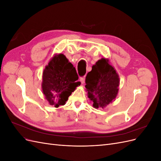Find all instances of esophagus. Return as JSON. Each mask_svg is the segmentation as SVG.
<instances>
[{"instance_id":"obj_1","label":"esophagus","mask_w":161,"mask_h":161,"mask_svg":"<svg viewBox=\"0 0 161 161\" xmlns=\"http://www.w3.org/2000/svg\"><path fill=\"white\" fill-rule=\"evenodd\" d=\"M85 77H80V81L81 82V85H83L85 83Z\"/></svg>"}]
</instances>
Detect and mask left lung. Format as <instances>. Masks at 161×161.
Returning <instances> with one entry per match:
<instances>
[{"instance_id": "left-lung-1", "label": "left lung", "mask_w": 161, "mask_h": 161, "mask_svg": "<svg viewBox=\"0 0 161 161\" xmlns=\"http://www.w3.org/2000/svg\"><path fill=\"white\" fill-rule=\"evenodd\" d=\"M87 95L95 108H104L113 101L118 93L119 78L109 60L101 58L92 66L86 76Z\"/></svg>"}]
</instances>
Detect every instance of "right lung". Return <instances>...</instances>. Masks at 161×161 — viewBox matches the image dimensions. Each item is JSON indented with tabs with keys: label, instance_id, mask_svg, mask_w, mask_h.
Segmentation results:
<instances>
[{
	"label": "right lung",
	"instance_id": "obj_1",
	"mask_svg": "<svg viewBox=\"0 0 161 161\" xmlns=\"http://www.w3.org/2000/svg\"><path fill=\"white\" fill-rule=\"evenodd\" d=\"M75 68L62 54H55L43 72L42 88L51 105H64L76 87L80 85Z\"/></svg>",
	"mask_w": 161,
	"mask_h": 161
}]
</instances>
